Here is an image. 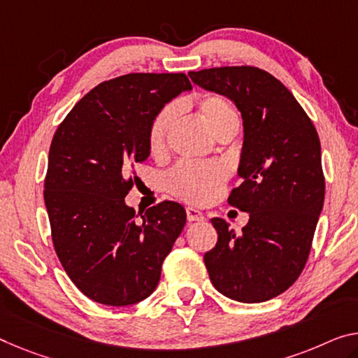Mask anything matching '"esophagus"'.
Returning a JSON list of instances; mask_svg holds the SVG:
<instances>
[{
  "mask_svg": "<svg viewBox=\"0 0 358 358\" xmlns=\"http://www.w3.org/2000/svg\"><path fill=\"white\" fill-rule=\"evenodd\" d=\"M185 213H187V219H189L190 222L192 221H203V219H205V216H203V213L200 210H196V208L189 206L185 210Z\"/></svg>",
  "mask_w": 358,
  "mask_h": 358,
  "instance_id": "esophagus-1",
  "label": "esophagus"
}]
</instances>
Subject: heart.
<instances>
[{
    "mask_svg": "<svg viewBox=\"0 0 358 358\" xmlns=\"http://www.w3.org/2000/svg\"><path fill=\"white\" fill-rule=\"evenodd\" d=\"M196 110L201 122L213 134H217L227 126L238 124V117H236L234 107L221 96L208 94L201 97ZM176 118H178V108L168 106L152 122L150 131H148V148H150L152 155L163 153ZM224 178L225 168L219 163H182L174 168V171L169 176V187L176 195L184 200L201 203L213 195V192L217 189Z\"/></svg>",
    "mask_w": 358,
    "mask_h": 358,
    "instance_id": "obj_1",
    "label": "heart"
}]
</instances>
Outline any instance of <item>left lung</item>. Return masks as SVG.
I'll return each mask as SVG.
<instances>
[{
	"label": "left lung",
	"mask_w": 358,
	"mask_h": 358,
	"mask_svg": "<svg viewBox=\"0 0 358 358\" xmlns=\"http://www.w3.org/2000/svg\"><path fill=\"white\" fill-rule=\"evenodd\" d=\"M203 90L229 97L243 120L238 178L229 203L250 214L235 232L211 222L217 243L205 266L219 293L238 302H264L293 285L309 257L325 200L322 147L299 102L267 71L219 67L190 71Z\"/></svg>",
	"instance_id": "1"
}]
</instances>
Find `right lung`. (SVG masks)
I'll use <instances>...</instances> for the list:
<instances>
[{"mask_svg":"<svg viewBox=\"0 0 358 358\" xmlns=\"http://www.w3.org/2000/svg\"><path fill=\"white\" fill-rule=\"evenodd\" d=\"M184 73H129L96 86L70 110L49 148L45 203L60 264L87 298L133 306L155 291L182 232V205L163 201L137 222L124 196L144 163L150 124L180 92Z\"/></svg>","mask_w":358,"mask_h":358,"instance_id":"1","label":"right lung"}]
</instances>
